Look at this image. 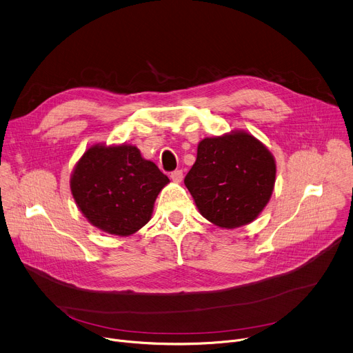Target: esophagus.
I'll return each instance as SVG.
<instances>
[{"mask_svg":"<svg viewBox=\"0 0 353 353\" xmlns=\"http://www.w3.org/2000/svg\"><path fill=\"white\" fill-rule=\"evenodd\" d=\"M170 179L176 183H180L183 180V170H174L170 173Z\"/></svg>","mask_w":353,"mask_h":353,"instance_id":"esophagus-1","label":"esophagus"}]
</instances>
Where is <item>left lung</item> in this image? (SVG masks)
I'll return each mask as SVG.
<instances>
[{
	"label": "left lung",
	"mask_w": 353,
	"mask_h": 353,
	"mask_svg": "<svg viewBox=\"0 0 353 353\" xmlns=\"http://www.w3.org/2000/svg\"><path fill=\"white\" fill-rule=\"evenodd\" d=\"M276 177L272 153L252 135L205 138L184 177L200 212L221 228L249 223L268 204Z\"/></svg>",
	"instance_id": "1"
}]
</instances>
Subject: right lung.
<instances>
[{"label": "right lung", "mask_w": 353, "mask_h": 353, "mask_svg": "<svg viewBox=\"0 0 353 353\" xmlns=\"http://www.w3.org/2000/svg\"><path fill=\"white\" fill-rule=\"evenodd\" d=\"M169 179L138 148L92 146L73 172V197L97 228L126 236L150 219L157 194Z\"/></svg>", "instance_id": "add662e5"}]
</instances>
